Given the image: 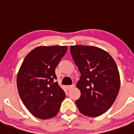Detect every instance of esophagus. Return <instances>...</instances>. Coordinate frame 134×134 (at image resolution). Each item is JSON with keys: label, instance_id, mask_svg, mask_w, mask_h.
<instances>
[{"label": "esophagus", "instance_id": "1", "mask_svg": "<svg viewBox=\"0 0 134 134\" xmlns=\"http://www.w3.org/2000/svg\"><path fill=\"white\" fill-rule=\"evenodd\" d=\"M74 86H75V85H74V84H73V85H71V86H67V90H69L72 89V88H73L74 87Z\"/></svg>", "mask_w": 134, "mask_h": 134}]
</instances>
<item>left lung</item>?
Wrapping results in <instances>:
<instances>
[{
    "instance_id": "left-lung-1",
    "label": "left lung",
    "mask_w": 134,
    "mask_h": 134,
    "mask_svg": "<svg viewBox=\"0 0 134 134\" xmlns=\"http://www.w3.org/2000/svg\"><path fill=\"white\" fill-rule=\"evenodd\" d=\"M70 52L81 74L76 86L81 97L78 109L89 117L99 116L110 108L118 94L120 79L110 54L93 46H70Z\"/></svg>"
}]
</instances>
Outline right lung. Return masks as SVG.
Returning a JSON list of instances; mask_svg holds the SVG:
<instances>
[{
  "instance_id": "1",
  "label": "right lung",
  "mask_w": 134,
  "mask_h": 134,
  "mask_svg": "<svg viewBox=\"0 0 134 134\" xmlns=\"http://www.w3.org/2000/svg\"><path fill=\"white\" fill-rule=\"evenodd\" d=\"M67 51L66 46H38L24 59L16 78L18 92L29 111L37 118L55 116L65 98L55 81V69Z\"/></svg>"
}]
</instances>
